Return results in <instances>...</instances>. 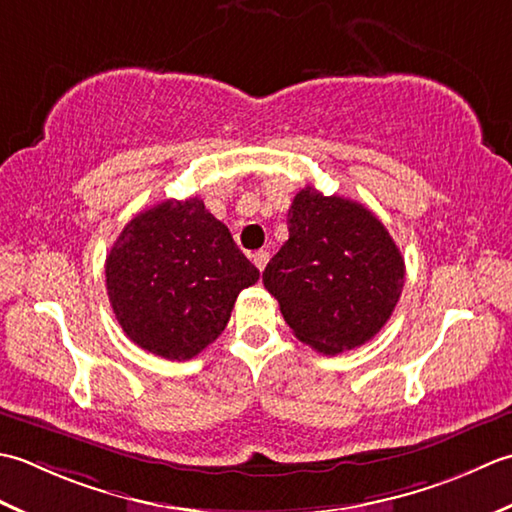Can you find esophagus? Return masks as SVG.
I'll use <instances>...</instances> for the list:
<instances>
[{"label":"esophagus","instance_id":"obj_1","mask_svg":"<svg viewBox=\"0 0 512 512\" xmlns=\"http://www.w3.org/2000/svg\"><path fill=\"white\" fill-rule=\"evenodd\" d=\"M252 260H254V265L258 267V271H263L265 265L269 263V252H265V249H258V252L252 256Z\"/></svg>","mask_w":512,"mask_h":512}]
</instances>
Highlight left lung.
<instances>
[{"label":"left lung","mask_w":512,"mask_h":512,"mask_svg":"<svg viewBox=\"0 0 512 512\" xmlns=\"http://www.w3.org/2000/svg\"><path fill=\"white\" fill-rule=\"evenodd\" d=\"M287 225L263 283L289 329L327 356L369 342L404 287V258L387 227L364 205L311 185L294 196Z\"/></svg>","instance_id":"8db88e82"}]
</instances>
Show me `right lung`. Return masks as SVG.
Returning a JSON list of instances; mask_svg holds the SVG:
<instances>
[{
	"label": "right lung",
	"mask_w": 512,
	"mask_h": 512,
	"mask_svg": "<svg viewBox=\"0 0 512 512\" xmlns=\"http://www.w3.org/2000/svg\"><path fill=\"white\" fill-rule=\"evenodd\" d=\"M258 278L196 196L134 216L106 258L108 298L123 333L168 360H190L221 336L238 294Z\"/></svg>",
	"instance_id": "right-lung-1"
}]
</instances>
